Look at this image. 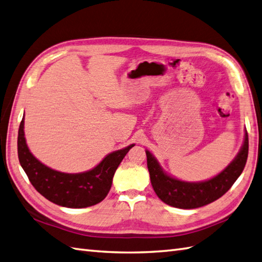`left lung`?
Instances as JSON below:
<instances>
[{
	"label": "left lung",
	"instance_id": "1",
	"mask_svg": "<svg viewBox=\"0 0 262 262\" xmlns=\"http://www.w3.org/2000/svg\"><path fill=\"white\" fill-rule=\"evenodd\" d=\"M248 150L249 139L246 130L242 147L234 160L221 173L203 182H185L172 178L163 171L155 157L148 150H146L151 186L156 195L164 203L174 208H201V206L214 202L230 190V187L238 180L246 166Z\"/></svg>",
	"mask_w": 262,
	"mask_h": 262
}]
</instances>
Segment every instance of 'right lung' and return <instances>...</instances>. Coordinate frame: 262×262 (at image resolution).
Returning a JSON list of instances; mask_svg holds the SVG:
<instances>
[{
	"instance_id": "obj_1",
	"label": "right lung",
	"mask_w": 262,
	"mask_h": 262,
	"mask_svg": "<svg viewBox=\"0 0 262 262\" xmlns=\"http://www.w3.org/2000/svg\"><path fill=\"white\" fill-rule=\"evenodd\" d=\"M133 146L108 154L90 171L69 174L48 167L32 155L24 137V117L17 135L19 161L35 190L52 203L72 209L88 208L107 196L115 172Z\"/></svg>"
}]
</instances>
